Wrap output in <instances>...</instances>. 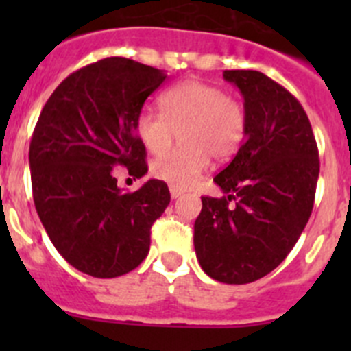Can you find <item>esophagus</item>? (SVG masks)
Masks as SVG:
<instances>
[{"mask_svg":"<svg viewBox=\"0 0 351 351\" xmlns=\"http://www.w3.org/2000/svg\"><path fill=\"white\" fill-rule=\"evenodd\" d=\"M169 193H171L173 200H176V198L183 195V190L178 189V186H169Z\"/></svg>","mask_w":351,"mask_h":351,"instance_id":"1","label":"esophagus"}]
</instances>
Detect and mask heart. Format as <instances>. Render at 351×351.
Wrapping results in <instances>:
<instances>
[{"label":"heart","instance_id":"obj_1","mask_svg":"<svg viewBox=\"0 0 351 351\" xmlns=\"http://www.w3.org/2000/svg\"><path fill=\"white\" fill-rule=\"evenodd\" d=\"M161 112L143 108L136 117V134L149 153L160 154L176 132L182 146L159 156L151 166L158 180L189 189L207 169L210 158L231 159L246 136L243 104L219 86L200 80L175 84L159 98Z\"/></svg>","mask_w":351,"mask_h":351}]
</instances>
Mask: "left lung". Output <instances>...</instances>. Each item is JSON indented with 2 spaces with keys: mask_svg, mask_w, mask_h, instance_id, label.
Listing matches in <instances>:
<instances>
[{
  "mask_svg": "<svg viewBox=\"0 0 351 351\" xmlns=\"http://www.w3.org/2000/svg\"><path fill=\"white\" fill-rule=\"evenodd\" d=\"M244 98L246 136L214 182L226 197H202L197 260L222 284L270 274L295 246L311 217L319 176L313 127L292 93L260 71H224Z\"/></svg>",
  "mask_w": 351,
  "mask_h": 351,
  "instance_id": "obj_1",
  "label": "left lung"
}]
</instances>
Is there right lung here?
Returning <instances> with one entry per match:
<instances>
[{"instance_id": "right-lung-1", "label": "right lung", "mask_w": 351, "mask_h": 351, "mask_svg": "<svg viewBox=\"0 0 351 351\" xmlns=\"http://www.w3.org/2000/svg\"><path fill=\"white\" fill-rule=\"evenodd\" d=\"M165 80V71L132 59H101L56 88L34 129L28 161L37 214L61 256L91 277L139 267L149 253L151 226L171 198L161 180L123 193L113 176L115 166L134 178L147 173L134 125Z\"/></svg>"}]
</instances>
